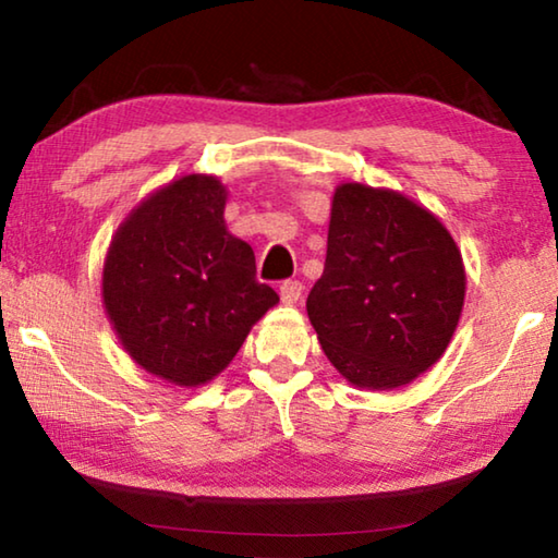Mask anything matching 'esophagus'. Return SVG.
<instances>
[{
	"mask_svg": "<svg viewBox=\"0 0 558 558\" xmlns=\"http://www.w3.org/2000/svg\"><path fill=\"white\" fill-rule=\"evenodd\" d=\"M302 292H305V286H302L300 280H288L280 286V300L286 302V305H295V302H300Z\"/></svg>",
	"mask_w": 558,
	"mask_h": 558,
	"instance_id": "34e87169",
	"label": "esophagus"
}]
</instances>
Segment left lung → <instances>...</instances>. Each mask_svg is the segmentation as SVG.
Wrapping results in <instances>:
<instances>
[{
	"label": "left lung",
	"mask_w": 558,
	"mask_h": 558,
	"mask_svg": "<svg viewBox=\"0 0 558 558\" xmlns=\"http://www.w3.org/2000/svg\"><path fill=\"white\" fill-rule=\"evenodd\" d=\"M462 302L465 266L436 214L393 189H335L307 317L349 384L389 391L418 379L448 349Z\"/></svg>",
	"instance_id": "obj_1"
}]
</instances>
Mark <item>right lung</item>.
Wrapping results in <instances>:
<instances>
[{
	"label": "right lung",
	"instance_id": "1",
	"mask_svg": "<svg viewBox=\"0 0 558 558\" xmlns=\"http://www.w3.org/2000/svg\"><path fill=\"white\" fill-rule=\"evenodd\" d=\"M226 199L211 174L174 179L128 214L102 263V307L122 349L186 389L219 376L278 305L251 245L226 229Z\"/></svg>",
	"mask_w": 558,
	"mask_h": 558
}]
</instances>
